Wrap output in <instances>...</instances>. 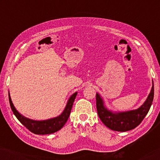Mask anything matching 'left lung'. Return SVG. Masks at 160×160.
<instances>
[{
	"label": "left lung",
	"instance_id": "1",
	"mask_svg": "<svg viewBox=\"0 0 160 160\" xmlns=\"http://www.w3.org/2000/svg\"><path fill=\"white\" fill-rule=\"evenodd\" d=\"M154 82L147 98L139 108L126 111H117L108 108L103 98L96 93V106L100 119L107 128L118 132H125L138 126L147 114L154 99Z\"/></svg>",
	"mask_w": 160,
	"mask_h": 160
}]
</instances>
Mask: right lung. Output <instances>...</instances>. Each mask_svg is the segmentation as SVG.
<instances>
[{"label":"right lung","mask_w":160,"mask_h":160,"mask_svg":"<svg viewBox=\"0 0 160 160\" xmlns=\"http://www.w3.org/2000/svg\"><path fill=\"white\" fill-rule=\"evenodd\" d=\"M77 94L78 92H76L69 98V99L67 101L66 106H65L62 112L61 113V114L58 116V117L45 120L31 119L21 114L13 104L9 91H8V99H9L11 108H12L15 117L26 128H28L30 132L34 133V134L48 135L58 132L65 125V124L68 121V119L70 113H71L72 106H73L74 100H75Z\"/></svg>","instance_id":"add662e5"}]
</instances>
